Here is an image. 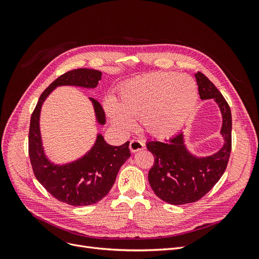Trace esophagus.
Wrapping results in <instances>:
<instances>
[{"instance_id": "34e87169", "label": "esophagus", "mask_w": 259, "mask_h": 259, "mask_svg": "<svg viewBox=\"0 0 259 259\" xmlns=\"http://www.w3.org/2000/svg\"><path fill=\"white\" fill-rule=\"evenodd\" d=\"M129 148H130V151L134 153V152H138L140 150H143V149L145 148V144L139 140H132L130 142Z\"/></svg>"}]
</instances>
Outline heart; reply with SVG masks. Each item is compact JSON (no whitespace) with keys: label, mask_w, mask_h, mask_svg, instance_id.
Returning a JSON list of instances; mask_svg holds the SVG:
<instances>
[{"label":"heart","mask_w":259,"mask_h":259,"mask_svg":"<svg viewBox=\"0 0 259 259\" xmlns=\"http://www.w3.org/2000/svg\"><path fill=\"white\" fill-rule=\"evenodd\" d=\"M197 101L198 87L193 77L159 71L126 81L117 100L108 99L104 105L112 124L120 130H129L131 119H141L146 133L165 139L186 124Z\"/></svg>","instance_id":"b5f03b06"}]
</instances>
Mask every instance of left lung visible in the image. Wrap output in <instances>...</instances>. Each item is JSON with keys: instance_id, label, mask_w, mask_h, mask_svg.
<instances>
[{"instance_id": "8db88e82", "label": "left lung", "mask_w": 259, "mask_h": 259, "mask_svg": "<svg viewBox=\"0 0 259 259\" xmlns=\"http://www.w3.org/2000/svg\"><path fill=\"white\" fill-rule=\"evenodd\" d=\"M201 100L213 99L223 117L221 134L224 145L209 156H196L188 150L184 132L166 142H148L147 149L154 156L148 180L154 193L171 205L194 202L205 196L223 176L231 153L232 115L230 107L212 81L201 72L195 73Z\"/></svg>"}]
</instances>
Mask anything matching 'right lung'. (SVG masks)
<instances>
[{
  "label": "right lung",
  "mask_w": 259,
  "mask_h": 259,
  "mask_svg": "<svg viewBox=\"0 0 259 259\" xmlns=\"http://www.w3.org/2000/svg\"><path fill=\"white\" fill-rule=\"evenodd\" d=\"M102 78V72L78 68L59 76L40 94L30 119L29 157L36 180L58 200L70 206L80 207L97 203L112 188L122 164L130 157L129 142L121 146L106 143L102 134L97 135L90 150L78 159L68 164L56 165L46 156L39 131V114L48 95L60 86H76L93 89ZM91 101L95 117L105 125L106 116L101 104Z\"/></svg>",
  "instance_id": "obj_1"
}]
</instances>
